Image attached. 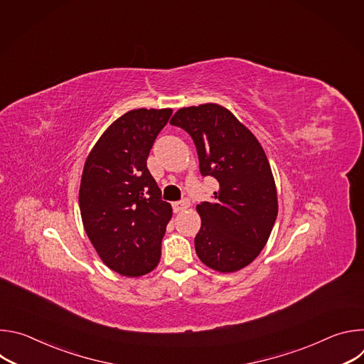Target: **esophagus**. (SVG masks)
Segmentation results:
<instances>
[{"instance_id":"34e87169","label":"esophagus","mask_w":364,"mask_h":364,"mask_svg":"<svg viewBox=\"0 0 364 364\" xmlns=\"http://www.w3.org/2000/svg\"><path fill=\"white\" fill-rule=\"evenodd\" d=\"M188 205H190V201H188L187 198H183V200H180V201L173 203V209H174V212H176V213H178V212L186 210Z\"/></svg>"}]
</instances>
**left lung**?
Returning a JSON list of instances; mask_svg holds the SVG:
<instances>
[{"mask_svg": "<svg viewBox=\"0 0 364 364\" xmlns=\"http://www.w3.org/2000/svg\"><path fill=\"white\" fill-rule=\"evenodd\" d=\"M194 141L203 177H215L212 201L197 204L201 228L194 237L200 261L236 272L261 253L278 215L274 176L264 148L226 108L216 103L178 109L170 121Z\"/></svg>", "mask_w": 364, "mask_h": 364, "instance_id": "8db88e82", "label": "left lung"}]
</instances>
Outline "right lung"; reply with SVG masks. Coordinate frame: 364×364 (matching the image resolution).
Instances as JSON below:
<instances>
[{"instance_id":"obj_1","label":"right lung","mask_w":364,"mask_h":364,"mask_svg":"<svg viewBox=\"0 0 364 364\" xmlns=\"http://www.w3.org/2000/svg\"><path fill=\"white\" fill-rule=\"evenodd\" d=\"M173 109H134L118 118L87 155L79 205L85 232L108 268L151 272L161 257L171 204L146 168L152 144Z\"/></svg>"}]
</instances>
